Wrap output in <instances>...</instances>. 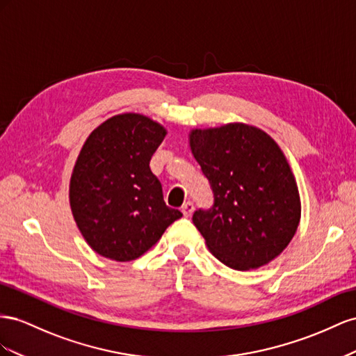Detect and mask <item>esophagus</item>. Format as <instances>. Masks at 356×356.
<instances>
[{
  "label": "esophagus",
  "instance_id": "obj_1",
  "mask_svg": "<svg viewBox=\"0 0 356 356\" xmlns=\"http://www.w3.org/2000/svg\"><path fill=\"white\" fill-rule=\"evenodd\" d=\"M194 202H191V201H188V202H185L184 206H181V213H184V216H186V218H189L192 213H194Z\"/></svg>",
  "mask_w": 356,
  "mask_h": 356
}]
</instances>
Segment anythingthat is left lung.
<instances>
[{"mask_svg":"<svg viewBox=\"0 0 356 356\" xmlns=\"http://www.w3.org/2000/svg\"><path fill=\"white\" fill-rule=\"evenodd\" d=\"M189 146L213 191L192 222L227 267L246 271L273 261L296 236L301 202L282 149L262 129L240 124L192 129Z\"/></svg>","mask_w":356,"mask_h":356,"instance_id":"1","label":"left lung"}]
</instances>
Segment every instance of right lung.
Returning <instances> with one entry per match:
<instances>
[{
  "label": "right lung",
  "mask_w": 356,
  "mask_h": 356,
  "mask_svg": "<svg viewBox=\"0 0 356 356\" xmlns=\"http://www.w3.org/2000/svg\"><path fill=\"white\" fill-rule=\"evenodd\" d=\"M167 129L138 113L107 119L86 138L70 180L77 228L101 257L127 262L147 252L181 213L165 204L149 162Z\"/></svg>",
  "instance_id": "obj_1"
}]
</instances>
